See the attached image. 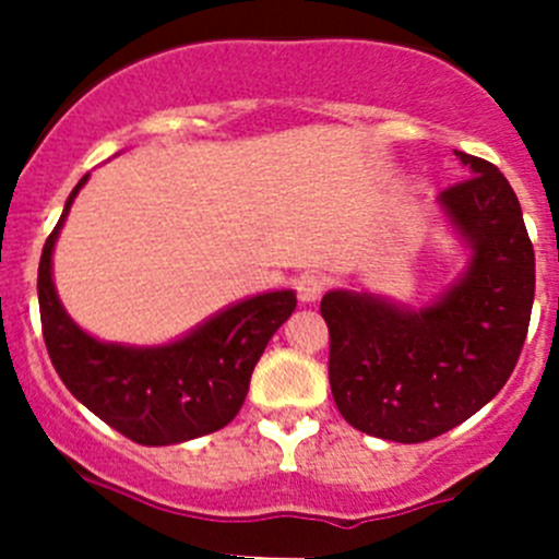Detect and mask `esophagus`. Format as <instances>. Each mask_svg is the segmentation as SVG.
<instances>
[{
  "label": "esophagus",
  "mask_w": 559,
  "mask_h": 559,
  "mask_svg": "<svg viewBox=\"0 0 559 559\" xmlns=\"http://www.w3.org/2000/svg\"><path fill=\"white\" fill-rule=\"evenodd\" d=\"M297 297H300L302 302H316L321 295H324V278L316 273H306L297 278Z\"/></svg>",
  "instance_id": "1"
}]
</instances>
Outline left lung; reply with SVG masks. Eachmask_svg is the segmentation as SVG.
Here are the masks:
<instances>
[{
  "label": "left lung",
  "instance_id": "obj_1",
  "mask_svg": "<svg viewBox=\"0 0 559 559\" xmlns=\"http://www.w3.org/2000/svg\"><path fill=\"white\" fill-rule=\"evenodd\" d=\"M471 178L441 191L465 267L427 306L332 289L330 386L343 419L368 436L421 443L471 419L520 359L535 295V253L506 175L454 151Z\"/></svg>",
  "mask_w": 559,
  "mask_h": 559
}]
</instances>
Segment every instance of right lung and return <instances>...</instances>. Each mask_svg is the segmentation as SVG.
<instances>
[{
  "mask_svg": "<svg viewBox=\"0 0 559 559\" xmlns=\"http://www.w3.org/2000/svg\"><path fill=\"white\" fill-rule=\"evenodd\" d=\"M86 180L83 175L67 197L37 270L43 337L56 373L92 414L143 447H170L222 430L238 416L264 346L295 311V292L246 297L159 346L88 335L64 311L53 284L56 240Z\"/></svg>",
  "mask_w": 559,
  "mask_h": 559,
  "instance_id": "right-lung-1",
  "label": "right lung"
}]
</instances>
